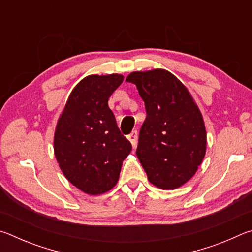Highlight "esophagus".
I'll list each match as a JSON object with an SVG mask.
<instances>
[{
	"instance_id": "esophagus-1",
	"label": "esophagus",
	"mask_w": 252,
	"mask_h": 252,
	"mask_svg": "<svg viewBox=\"0 0 252 252\" xmlns=\"http://www.w3.org/2000/svg\"><path fill=\"white\" fill-rule=\"evenodd\" d=\"M138 138H139L138 131H133L131 134L127 135V139H129V141L131 142L132 147L133 148H135L136 144H138Z\"/></svg>"
}]
</instances>
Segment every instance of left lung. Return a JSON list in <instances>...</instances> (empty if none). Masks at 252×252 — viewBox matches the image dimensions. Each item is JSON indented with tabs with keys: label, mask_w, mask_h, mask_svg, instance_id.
Masks as SVG:
<instances>
[{
	"label": "left lung",
	"mask_w": 252,
	"mask_h": 252,
	"mask_svg": "<svg viewBox=\"0 0 252 252\" xmlns=\"http://www.w3.org/2000/svg\"><path fill=\"white\" fill-rule=\"evenodd\" d=\"M126 80L136 85L146 105L136 156L149 181L163 190L180 188L194 176L206 155L201 111L186 85L168 70L134 71Z\"/></svg>",
	"instance_id": "left-lung-1"
}]
</instances>
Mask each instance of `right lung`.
Instances as JSON below:
<instances>
[{
	"label": "right lung",
	"instance_id": "add662e5",
	"mask_svg": "<svg viewBox=\"0 0 252 252\" xmlns=\"http://www.w3.org/2000/svg\"><path fill=\"white\" fill-rule=\"evenodd\" d=\"M123 75L91 74L75 85L58 119L54 155L72 185L90 195L117 185L131 143L121 134L108 105Z\"/></svg>",
	"mask_w": 252,
	"mask_h": 252
}]
</instances>
